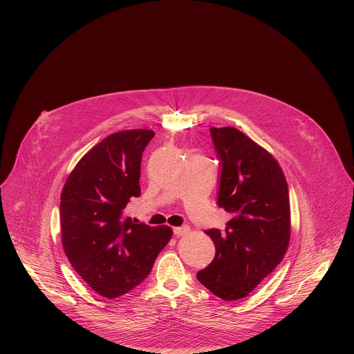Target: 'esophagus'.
<instances>
[{
	"label": "esophagus",
	"mask_w": 354,
	"mask_h": 354,
	"mask_svg": "<svg viewBox=\"0 0 354 354\" xmlns=\"http://www.w3.org/2000/svg\"><path fill=\"white\" fill-rule=\"evenodd\" d=\"M188 231H189V228H188L187 225H183V227H176V228H174V235L185 236L188 234Z\"/></svg>",
	"instance_id": "1"
}]
</instances>
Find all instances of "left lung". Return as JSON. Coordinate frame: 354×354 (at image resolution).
<instances>
[{"instance_id": "obj_1", "label": "left lung", "mask_w": 354, "mask_h": 354, "mask_svg": "<svg viewBox=\"0 0 354 354\" xmlns=\"http://www.w3.org/2000/svg\"><path fill=\"white\" fill-rule=\"evenodd\" d=\"M220 160L218 205L231 215L225 230H207L216 253L196 277L209 292L234 301L248 296L281 263L290 236L283 169L270 152L235 127H211Z\"/></svg>"}]
</instances>
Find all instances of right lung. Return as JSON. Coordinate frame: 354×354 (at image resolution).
<instances>
[{
	"instance_id": "add662e5",
	"label": "right lung",
	"mask_w": 354,
	"mask_h": 354,
	"mask_svg": "<svg viewBox=\"0 0 354 354\" xmlns=\"http://www.w3.org/2000/svg\"><path fill=\"white\" fill-rule=\"evenodd\" d=\"M155 133L124 130L109 135L78 162L61 194L62 245L71 267L107 299L139 286L151 272L172 230L123 215L140 195L142 153Z\"/></svg>"
}]
</instances>
